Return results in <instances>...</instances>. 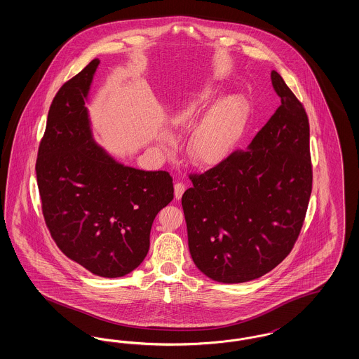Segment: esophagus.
<instances>
[{"instance_id":"1","label":"esophagus","mask_w":359,"mask_h":359,"mask_svg":"<svg viewBox=\"0 0 359 359\" xmlns=\"http://www.w3.org/2000/svg\"><path fill=\"white\" fill-rule=\"evenodd\" d=\"M184 191H186V186H184L183 183H176V184H175V198H176L177 201L182 199Z\"/></svg>"}]
</instances>
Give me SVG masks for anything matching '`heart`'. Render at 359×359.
<instances>
[{"instance_id": "obj_1", "label": "heart", "mask_w": 359, "mask_h": 359, "mask_svg": "<svg viewBox=\"0 0 359 359\" xmlns=\"http://www.w3.org/2000/svg\"><path fill=\"white\" fill-rule=\"evenodd\" d=\"M205 109L209 111L202 118ZM249 117V106L238 97L224 98L217 86H205L177 103L171 113L172 126L188 132V154L201 164L210 165L224 160L238 145ZM163 142L171 135L163 133Z\"/></svg>"}]
</instances>
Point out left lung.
Here are the masks:
<instances>
[{
	"instance_id": "1",
	"label": "left lung",
	"mask_w": 359,
	"mask_h": 359,
	"mask_svg": "<svg viewBox=\"0 0 359 359\" xmlns=\"http://www.w3.org/2000/svg\"><path fill=\"white\" fill-rule=\"evenodd\" d=\"M281 104L246 151L202 175L182 196L189 253L198 269L223 284L258 278L288 256L312 191L309 123L277 71Z\"/></svg>"
}]
</instances>
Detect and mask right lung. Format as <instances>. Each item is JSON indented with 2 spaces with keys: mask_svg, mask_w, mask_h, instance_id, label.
Wrapping results in <instances>:
<instances>
[{
  "mask_svg": "<svg viewBox=\"0 0 359 359\" xmlns=\"http://www.w3.org/2000/svg\"><path fill=\"white\" fill-rule=\"evenodd\" d=\"M100 59L60 87L40 142L36 176L57 248L88 272L130 273L149 250L156 215L173 199L171 175L118 163L100 147L86 102Z\"/></svg>",
  "mask_w": 359,
  "mask_h": 359,
  "instance_id": "right-lung-1",
  "label": "right lung"
}]
</instances>
